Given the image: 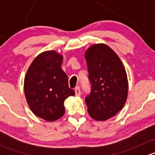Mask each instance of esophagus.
Returning a JSON list of instances; mask_svg holds the SVG:
<instances>
[{
  "label": "esophagus",
  "instance_id": "1",
  "mask_svg": "<svg viewBox=\"0 0 155 155\" xmlns=\"http://www.w3.org/2000/svg\"><path fill=\"white\" fill-rule=\"evenodd\" d=\"M75 93H76V96H80V87L79 86L76 87V88H75Z\"/></svg>",
  "mask_w": 155,
  "mask_h": 155
}]
</instances>
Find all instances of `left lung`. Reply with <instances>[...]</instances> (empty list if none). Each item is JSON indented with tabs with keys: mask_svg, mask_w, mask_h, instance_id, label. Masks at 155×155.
<instances>
[{
	"mask_svg": "<svg viewBox=\"0 0 155 155\" xmlns=\"http://www.w3.org/2000/svg\"><path fill=\"white\" fill-rule=\"evenodd\" d=\"M91 93L85 97L87 112L97 121L115 116L124 106L128 82L119 57L104 43L94 44L85 51Z\"/></svg>",
	"mask_w": 155,
	"mask_h": 155,
	"instance_id": "8db88e82",
	"label": "left lung"
}]
</instances>
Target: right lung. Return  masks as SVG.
<instances>
[{
  "label": "right lung",
  "mask_w": 155,
  "mask_h": 155,
  "mask_svg": "<svg viewBox=\"0 0 155 155\" xmlns=\"http://www.w3.org/2000/svg\"><path fill=\"white\" fill-rule=\"evenodd\" d=\"M62 61L63 56L55 51H44L33 61L25 77V95L30 109L47 121L63 116L64 101L75 95L61 69Z\"/></svg>",
  "instance_id": "right-lung-1"
}]
</instances>
